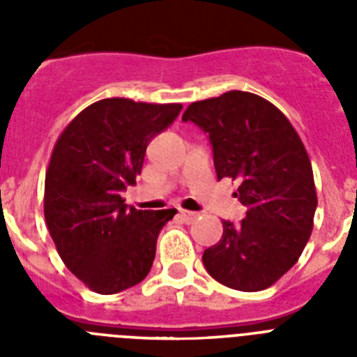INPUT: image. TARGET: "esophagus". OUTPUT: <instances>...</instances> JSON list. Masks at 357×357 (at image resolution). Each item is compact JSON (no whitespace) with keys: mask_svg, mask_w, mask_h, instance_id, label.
I'll use <instances>...</instances> for the list:
<instances>
[{"mask_svg":"<svg viewBox=\"0 0 357 357\" xmlns=\"http://www.w3.org/2000/svg\"><path fill=\"white\" fill-rule=\"evenodd\" d=\"M178 216L182 218V222H185V223H193L195 220H197V218H198V214H197V213H191V211H184V209H181V211H178Z\"/></svg>","mask_w":357,"mask_h":357,"instance_id":"1","label":"esophagus"}]
</instances>
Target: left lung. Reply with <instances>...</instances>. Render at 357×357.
Segmentation results:
<instances>
[{"mask_svg":"<svg viewBox=\"0 0 357 357\" xmlns=\"http://www.w3.org/2000/svg\"><path fill=\"white\" fill-rule=\"evenodd\" d=\"M182 121L209 137L218 181H238L234 197L247 207L241 222L223 220L204 266L232 289H266L298 261L313 230L317 189L301 137L275 105L243 91L191 103Z\"/></svg>","mask_w":357,"mask_h":357,"instance_id":"obj_1","label":"left lung"}]
</instances>
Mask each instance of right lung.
<instances>
[{"label":"right lung","mask_w":357,"mask_h":357,"mask_svg":"<svg viewBox=\"0 0 357 357\" xmlns=\"http://www.w3.org/2000/svg\"><path fill=\"white\" fill-rule=\"evenodd\" d=\"M181 110V103L107 98L82 110L53 148L46 225L66 266L93 291L119 293L150 273L159 232L176 211H137L121 193L143 169L150 141Z\"/></svg>","instance_id":"right-lung-1"}]
</instances>
